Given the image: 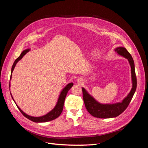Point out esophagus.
<instances>
[{
  "label": "esophagus",
  "instance_id": "obj_1",
  "mask_svg": "<svg viewBox=\"0 0 148 148\" xmlns=\"http://www.w3.org/2000/svg\"><path fill=\"white\" fill-rule=\"evenodd\" d=\"M78 83H83V79H82L81 78H79L78 79Z\"/></svg>",
  "mask_w": 148,
  "mask_h": 148
}]
</instances>
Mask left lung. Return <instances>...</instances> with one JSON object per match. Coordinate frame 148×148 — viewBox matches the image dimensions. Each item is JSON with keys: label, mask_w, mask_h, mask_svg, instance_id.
Wrapping results in <instances>:
<instances>
[{"label": "left lung", "mask_w": 148, "mask_h": 148, "mask_svg": "<svg viewBox=\"0 0 148 148\" xmlns=\"http://www.w3.org/2000/svg\"><path fill=\"white\" fill-rule=\"evenodd\" d=\"M119 55L128 59L131 66L132 88L127 97H125L122 102H117L115 104H101L98 102L95 98L86 91V89L82 88L83 97L85 107L93 117L101 119H108L116 117L122 114L127 109L130 102L132 97L136 89V77L135 70V64L133 58L126 49L123 47H118L115 49Z\"/></svg>", "instance_id": "left-lung-1"}]
</instances>
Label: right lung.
Instances as JSON below:
<instances>
[{"label":"right lung","instance_id":"right-lung-1","mask_svg":"<svg viewBox=\"0 0 148 148\" xmlns=\"http://www.w3.org/2000/svg\"><path fill=\"white\" fill-rule=\"evenodd\" d=\"M29 51H30L29 49H25V50H24L23 52H21L20 56L18 57L17 59L15 60V61L14 62V63H13V64L12 65V67L10 79L12 78V73L13 72V70H14V69H15V66L16 64H17V62H18L20 60H21L22 58H23V57L26 54V53H27L28 52H29ZM73 83H70L67 84L66 86L62 90V91L60 94V95H59V99H58L57 102L56 106L54 107V108H53L52 110L49 112L47 113V114L44 115L43 116H41V117H32V116L28 115L26 114H25L24 112L16 104V105L18 108L19 110L21 112V113L23 114L26 118H27L29 120L33 121V122H36V123L46 122H49V121L57 119L61 114L62 110H63L64 102H65L66 96L67 95V92H68V91L70 90V89L73 86ZM10 86V84H9V87ZM11 96H12V94H11ZM12 97L13 101L15 102L12 96Z\"/></svg>","mask_w":148,"mask_h":148}]
</instances>
